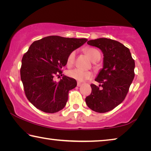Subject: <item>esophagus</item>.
Masks as SVG:
<instances>
[{
    "label": "esophagus",
    "mask_w": 151,
    "mask_h": 151,
    "mask_svg": "<svg viewBox=\"0 0 151 151\" xmlns=\"http://www.w3.org/2000/svg\"><path fill=\"white\" fill-rule=\"evenodd\" d=\"M82 85H83V84L80 83V82H78V83H77V86H81Z\"/></svg>",
    "instance_id": "34e87169"
}]
</instances>
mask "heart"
Instances as JSON below:
<instances>
[{
    "label": "heart",
    "instance_id": "b5f03b06",
    "mask_svg": "<svg viewBox=\"0 0 151 151\" xmlns=\"http://www.w3.org/2000/svg\"><path fill=\"white\" fill-rule=\"evenodd\" d=\"M85 52L89 58L93 61V63L97 62L101 58V53L99 50L93 48H87L85 49ZM76 57V51L73 50L68 56L67 58V65L68 66H72L75 60ZM68 75L70 78L75 79L76 81L79 82L85 81L88 80L91 78L92 73L88 70H82L78 68H75V69L70 70L68 72Z\"/></svg>",
    "mask_w": 151,
    "mask_h": 151
}]
</instances>
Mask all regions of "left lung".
<instances>
[{
  "label": "left lung",
  "instance_id": "1",
  "mask_svg": "<svg viewBox=\"0 0 151 151\" xmlns=\"http://www.w3.org/2000/svg\"><path fill=\"white\" fill-rule=\"evenodd\" d=\"M87 44L100 48L103 54V66L92 84V92L85 99L93 111L103 113L121 104L126 97L134 77V60L129 49L122 43L106 38L91 40Z\"/></svg>",
  "mask_w": 151,
  "mask_h": 151
}]
</instances>
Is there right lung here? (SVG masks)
Instances as JSON below:
<instances>
[{
	"instance_id": "right-lung-1",
	"label": "right lung",
	"mask_w": 151,
	"mask_h": 151,
	"mask_svg": "<svg viewBox=\"0 0 151 151\" xmlns=\"http://www.w3.org/2000/svg\"><path fill=\"white\" fill-rule=\"evenodd\" d=\"M87 40L49 36L30 46L22 57L20 78L27 98L36 108L55 113L65 106L68 91L77 83L75 79L66 76L59 82L53 78L62 73L60 69L67 63L68 55Z\"/></svg>"
}]
</instances>
